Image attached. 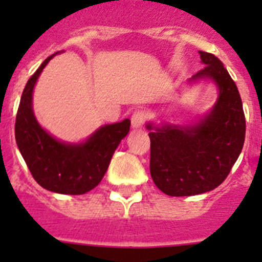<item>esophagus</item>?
I'll use <instances>...</instances> for the list:
<instances>
[{
  "mask_svg": "<svg viewBox=\"0 0 262 262\" xmlns=\"http://www.w3.org/2000/svg\"><path fill=\"white\" fill-rule=\"evenodd\" d=\"M145 118H147V115H145L144 111L136 110L133 114V117H131V124H133V128H140V127L144 124Z\"/></svg>",
  "mask_w": 262,
  "mask_h": 262,
  "instance_id": "obj_1",
  "label": "esophagus"
}]
</instances>
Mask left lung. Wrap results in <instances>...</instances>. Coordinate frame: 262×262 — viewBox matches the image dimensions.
I'll list each match as a JSON object with an SVG mask.
<instances>
[{"label":"left lung","instance_id":"1","mask_svg":"<svg viewBox=\"0 0 262 262\" xmlns=\"http://www.w3.org/2000/svg\"><path fill=\"white\" fill-rule=\"evenodd\" d=\"M200 55L205 67L190 81L211 78L216 84L219 96L211 113L195 126L147 124L152 180L170 196L195 195L219 186L244 145L245 117L235 81L215 55Z\"/></svg>","mask_w":262,"mask_h":262}]
</instances>
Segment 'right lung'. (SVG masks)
Listing matches in <instances>:
<instances>
[{
  "label": "right lung",
  "mask_w": 262,
  "mask_h": 262,
  "mask_svg": "<svg viewBox=\"0 0 262 262\" xmlns=\"http://www.w3.org/2000/svg\"><path fill=\"white\" fill-rule=\"evenodd\" d=\"M56 53L41 62L27 81L15 119V140L32 177L41 187L78 195L101 182L120 140L128 134L131 122L124 119L106 124L81 144L61 143L46 133L32 111V90L43 68Z\"/></svg>",
  "instance_id": "1"
}]
</instances>
